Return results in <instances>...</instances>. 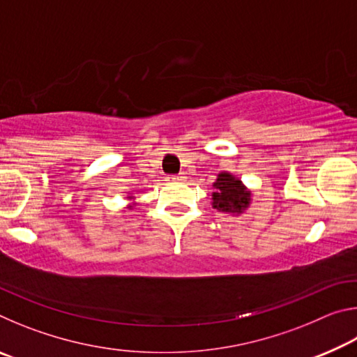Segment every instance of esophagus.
Returning a JSON list of instances; mask_svg holds the SVG:
<instances>
[{
  "instance_id": "esophagus-1",
  "label": "esophagus",
  "mask_w": 357,
  "mask_h": 357,
  "mask_svg": "<svg viewBox=\"0 0 357 357\" xmlns=\"http://www.w3.org/2000/svg\"><path fill=\"white\" fill-rule=\"evenodd\" d=\"M170 183H183V181H185V176L184 174H173V176H168L167 178Z\"/></svg>"
}]
</instances>
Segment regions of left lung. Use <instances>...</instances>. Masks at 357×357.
<instances>
[{
  "mask_svg": "<svg viewBox=\"0 0 357 357\" xmlns=\"http://www.w3.org/2000/svg\"><path fill=\"white\" fill-rule=\"evenodd\" d=\"M213 208L219 213L239 215L250 206L252 192L243 184V181L228 172L217 174L213 184Z\"/></svg>",
  "mask_w": 357,
  "mask_h": 357,
  "instance_id": "1",
  "label": "left lung"
}]
</instances>
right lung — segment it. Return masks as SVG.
I'll return each instance as SVG.
<instances>
[{"mask_svg": "<svg viewBox=\"0 0 357 357\" xmlns=\"http://www.w3.org/2000/svg\"><path fill=\"white\" fill-rule=\"evenodd\" d=\"M128 200L130 202V204H128V209H129V211H132V209H135V208L138 206V203L135 202V197H134V195H132V193H129V195H128Z\"/></svg>", "mask_w": 357, "mask_h": 357, "instance_id": "1", "label": "right lung"}]
</instances>
